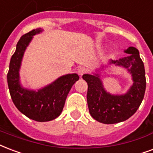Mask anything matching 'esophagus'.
I'll return each instance as SVG.
<instances>
[{
	"label": "esophagus",
	"mask_w": 153,
	"mask_h": 153,
	"mask_svg": "<svg viewBox=\"0 0 153 153\" xmlns=\"http://www.w3.org/2000/svg\"><path fill=\"white\" fill-rule=\"evenodd\" d=\"M87 72V69L85 68L84 66H81V67H79L78 69V73H79V75H82V74H84L85 73Z\"/></svg>",
	"instance_id": "obj_1"
}]
</instances>
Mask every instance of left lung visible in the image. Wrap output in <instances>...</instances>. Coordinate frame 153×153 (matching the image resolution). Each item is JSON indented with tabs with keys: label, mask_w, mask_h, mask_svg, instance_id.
Segmentation results:
<instances>
[{
	"label": "left lung",
	"mask_w": 153,
	"mask_h": 153,
	"mask_svg": "<svg viewBox=\"0 0 153 153\" xmlns=\"http://www.w3.org/2000/svg\"><path fill=\"white\" fill-rule=\"evenodd\" d=\"M128 54L118 60H110L109 64L123 66L131 74L132 85L123 95H111L104 89L100 74H83L87 82V104L89 112L95 120L111 124L128 120L141 104L146 89L144 62L139 51L133 46L124 51ZM103 68V67H102Z\"/></svg>",
	"instance_id": "1"
}]
</instances>
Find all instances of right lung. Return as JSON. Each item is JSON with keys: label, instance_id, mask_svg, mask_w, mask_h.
Instances as JSON below:
<instances>
[{"label": "right lung", "instance_id": "obj_1", "mask_svg": "<svg viewBox=\"0 0 153 153\" xmlns=\"http://www.w3.org/2000/svg\"><path fill=\"white\" fill-rule=\"evenodd\" d=\"M42 31L39 28L33 30L20 38L10 60L7 81L16 108L28 118L38 122H46L53 120L61 114L69 91L79 77L77 74H66L38 91L22 87L19 75L22 58L33 36Z\"/></svg>", "mask_w": 153, "mask_h": 153}]
</instances>
